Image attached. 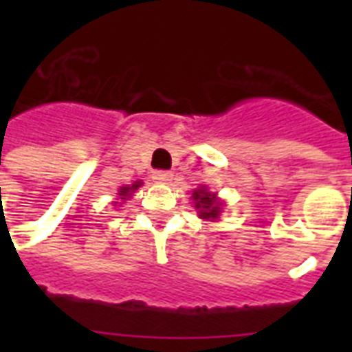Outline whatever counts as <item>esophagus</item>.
Returning <instances> with one entry per match:
<instances>
[{"instance_id":"1","label":"esophagus","mask_w":352,"mask_h":352,"mask_svg":"<svg viewBox=\"0 0 352 352\" xmlns=\"http://www.w3.org/2000/svg\"><path fill=\"white\" fill-rule=\"evenodd\" d=\"M171 179H173L171 171H153V181L159 184H168L171 182Z\"/></svg>"}]
</instances>
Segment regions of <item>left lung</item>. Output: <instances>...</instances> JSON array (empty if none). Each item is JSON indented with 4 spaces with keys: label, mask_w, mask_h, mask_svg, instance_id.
<instances>
[{
    "label": "left lung",
    "mask_w": 352,
    "mask_h": 352,
    "mask_svg": "<svg viewBox=\"0 0 352 352\" xmlns=\"http://www.w3.org/2000/svg\"><path fill=\"white\" fill-rule=\"evenodd\" d=\"M192 199L193 204H195V208L199 210L197 214L201 219L215 221L219 217L223 203L217 199L215 193L208 192L206 188H199V190H195V192L192 193Z\"/></svg>",
    "instance_id": "obj_1"
}]
</instances>
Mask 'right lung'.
<instances>
[{"label":"right lung","instance_id":"obj_1","mask_svg":"<svg viewBox=\"0 0 352 352\" xmlns=\"http://www.w3.org/2000/svg\"><path fill=\"white\" fill-rule=\"evenodd\" d=\"M137 188H140V181H137L135 182V184H131V186H122L120 190H118V197L122 199V201H126L127 197H131L133 195V192H135V190H137ZM117 204V203H115Z\"/></svg>","mask_w":352,"mask_h":352}]
</instances>
